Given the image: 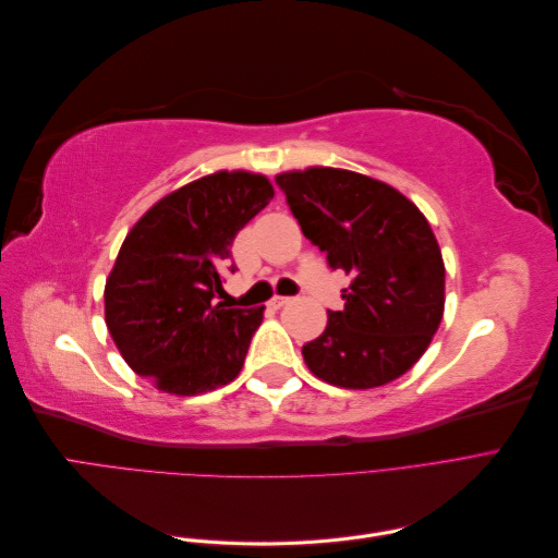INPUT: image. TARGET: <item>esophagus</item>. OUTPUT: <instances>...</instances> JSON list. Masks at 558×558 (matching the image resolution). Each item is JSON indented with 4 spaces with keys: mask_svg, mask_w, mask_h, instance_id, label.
<instances>
[{
    "mask_svg": "<svg viewBox=\"0 0 558 558\" xmlns=\"http://www.w3.org/2000/svg\"><path fill=\"white\" fill-rule=\"evenodd\" d=\"M291 302V298H283V295H275L272 300H269V307H275V310H279V307H283V305H289Z\"/></svg>",
    "mask_w": 558,
    "mask_h": 558,
    "instance_id": "esophagus-1",
    "label": "esophagus"
}]
</instances>
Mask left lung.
Here are the masks:
<instances>
[{"mask_svg": "<svg viewBox=\"0 0 558 558\" xmlns=\"http://www.w3.org/2000/svg\"><path fill=\"white\" fill-rule=\"evenodd\" d=\"M302 234L344 269V310L302 347L307 367L342 388L398 379L424 356L445 312V263L416 205L391 185L312 167L277 177Z\"/></svg>", "mask_w": 558, "mask_h": 558, "instance_id": "obj_1", "label": "left lung"}]
</instances>
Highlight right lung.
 <instances>
[{"mask_svg":"<svg viewBox=\"0 0 558 558\" xmlns=\"http://www.w3.org/2000/svg\"><path fill=\"white\" fill-rule=\"evenodd\" d=\"M275 197L263 174L216 172L162 197L118 251L105 316L125 363L160 391L197 396L240 375L265 307H228L232 242Z\"/></svg>","mask_w":558,"mask_h":558,"instance_id":"obj_1","label":"right lung"}]
</instances>
